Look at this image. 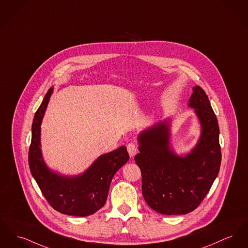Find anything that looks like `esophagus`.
<instances>
[{
  "label": "esophagus",
  "mask_w": 248,
  "mask_h": 248,
  "mask_svg": "<svg viewBox=\"0 0 248 248\" xmlns=\"http://www.w3.org/2000/svg\"><path fill=\"white\" fill-rule=\"evenodd\" d=\"M127 151H128V154H129L130 157H133L138 152V147L135 143H129L127 145Z\"/></svg>",
  "instance_id": "esophagus-1"
}]
</instances>
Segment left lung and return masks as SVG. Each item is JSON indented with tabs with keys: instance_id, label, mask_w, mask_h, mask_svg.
<instances>
[{
	"instance_id": "1",
	"label": "left lung",
	"mask_w": 248,
	"mask_h": 248,
	"mask_svg": "<svg viewBox=\"0 0 248 248\" xmlns=\"http://www.w3.org/2000/svg\"><path fill=\"white\" fill-rule=\"evenodd\" d=\"M188 102L201 124L200 139L188 154L179 155L170 146V118L138 137L140 153L135 161L141 171L142 195L147 204L161 215L194 211L218 175L221 149L217 116L202 88H193Z\"/></svg>"
}]
</instances>
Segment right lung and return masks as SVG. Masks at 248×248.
<instances>
[{
  "instance_id": "1",
  "label": "right lung",
  "mask_w": 248,
  "mask_h": 248,
  "mask_svg": "<svg viewBox=\"0 0 248 248\" xmlns=\"http://www.w3.org/2000/svg\"><path fill=\"white\" fill-rule=\"evenodd\" d=\"M53 93L50 88L34 114L29 149V166L45 199L56 211L67 216L88 217L107 202L109 186L117 170L129 159L125 146L100 155L79 175L65 176L51 170L41 151V124Z\"/></svg>"
}]
</instances>
